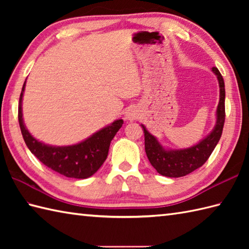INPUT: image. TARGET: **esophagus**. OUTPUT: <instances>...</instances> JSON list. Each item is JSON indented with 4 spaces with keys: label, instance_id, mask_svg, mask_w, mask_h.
<instances>
[{
    "label": "esophagus",
    "instance_id": "esophagus-1",
    "mask_svg": "<svg viewBox=\"0 0 249 249\" xmlns=\"http://www.w3.org/2000/svg\"><path fill=\"white\" fill-rule=\"evenodd\" d=\"M137 118H138V111H137L135 108H130L126 111V113H125L126 120L133 121V120H136Z\"/></svg>",
    "mask_w": 249,
    "mask_h": 249
}]
</instances>
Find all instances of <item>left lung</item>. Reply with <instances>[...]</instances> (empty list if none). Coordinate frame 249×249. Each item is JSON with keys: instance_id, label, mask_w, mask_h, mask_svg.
Returning a JSON list of instances; mask_svg holds the SVG:
<instances>
[{"instance_id": "8db88e82", "label": "left lung", "mask_w": 249, "mask_h": 249, "mask_svg": "<svg viewBox=\"0 0 249 249\" xmlns=\"http://www.w3.org/2000/svg\"><path fill=\"white\" fill-rule=\"evenodd\" d=\"M212 71L217 76L220 95L217 112H216L217 113V121H216V125L212 133L206 138L200 141L198 144L188 147V149L168 151L163 149L155 137L152 136L143 125H141L144 131V147L146 156L149 158L151 165L161 176L168 178H179L192 173L209 160L215 146L218 143L221 134H223L226 116L225 82L217 68L213 67Z\"/></svg>"}]
</instances>
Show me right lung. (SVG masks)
<instances>
[{"mask_svg": "<svg viewBox=\"0 0 249 249\" xmlns=\"http://www.w3.org/2000/svg\"><path fill=\"white\" fill-rule=\"evenodd\" d=\"M25 82L19 98L18 120L21 134L26 146L45 166L62 174L73 178H87L102 167L108 156L110 142L122 127L123 120H116L110 126L97 131L80 143L68 146H52L41 143L25 128L22 119V96Z\"/></svg>", "mask_w": 249, "mask_h": 249, "instance_id": "obj_1", "label": "right lung"}]
</instances>
